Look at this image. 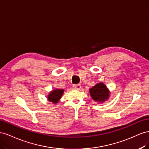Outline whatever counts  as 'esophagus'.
<instances>
[{"label":"esophagus","instance_id":"1","mask_svg":"<svg viewBox=\"0 0 149 149\" xmlns=\"http://www.w3.org/2000/svg\"><path fill=\"white\" fill-rule=\"evenodd\" d=\"M73 88L75 89H77V90H80V88H81V86H80V84H76V85H74Z\"/></svg>","mask_w":149,"mask_h":149}]
</instances>
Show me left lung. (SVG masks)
I'll list each match as a JSON object with an SVG mask.
<instances>
[{
	"label": "left lung",
	"instance_id": "1",
	"mask_svg": "<svg viewBox=\"0 0 149 149\" xmlns=\"http://www.w3.org/2000/svg\"><path fill=\"white\" fill-rule=\"evenodd\" d=\"M89 92L93 100L100 102L105 101L109 97L108 88L103 83H99L92 87L89 90Z\"/></svg>",
	"mask_w": 149,
	"mask_h": 149
}]
</instances>
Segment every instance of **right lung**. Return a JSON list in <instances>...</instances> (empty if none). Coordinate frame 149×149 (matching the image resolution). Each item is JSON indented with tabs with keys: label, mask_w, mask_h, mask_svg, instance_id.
<instances>
[{
	"label": "right lung",
	"mask_w": 149,
	"mask_h": 149,
	"mask_svg": "<svg viewBox=\"0 0 149 149\" xmlns=\"http://www.w3.org/2000/svg\"><path fill=\"white\" fill-rule=\"evenodd\" d=\"M63 93V90L62 89H57V90L52 91L49 95L48 100L54 104L57 103L59 99L61 98Z\"/></svg>",
	"instance_id": "1"
}]
</instances>
